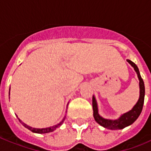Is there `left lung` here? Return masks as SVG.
<instances>
[{"label":"left lung","mask_w":151,"mask_h":151,"mask_svg":"<svg viewBox=\"0 0 151 151\" xmlns=\"http://www.w3.org/2000/svg\"><path fill=\"white\" fill-rule=\"evenodd\" d=\"M127 62L134 68V71L136 72L137 76H138V80H139V98H138L135 105L132 107V109L122 114L116 119H105L101 116L99 114V113H98V106H97V102L96 101L95 97L93 95V98H92V106H93V111H94L93 115H94V119L101 126L106 128V129H110V130L122 129L124 128L129 126V125H132L138 118L141 111H142V108H143L145 95V83H144L143 79L141 78V75H140L139 69H138V66L135 65V63H134L130 60H127Z\"/></svg>","instance_id":"obj_1"}]
</instances>
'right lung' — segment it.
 <instances>
[{"instance_id":"add662e5","label":"right lung","mask_w":151,"mask_h":151,"mask_svg":"<svg viewBox=\"0 0 151 151\" xmlns=\"http://www.w3.org/2000/svg\"><path fill=\"white\" fill-rule=\"evenodd\" d=\"M9 91H10V90H9ZM9 97H10V91H9ZM9 98H10V97H9ZM65 117H66V116H64V118L63 119L62 121H61V122H60V123L57 124V125H53V126H50V127L44 128V129H37V128L31 127V126H29V125H26V123H24V122H22V120H21L20 119H19L18 117H17V118H18L19 121V122H20L21 123H22V125H23L24 127H26V129H29V130L32 131V132L38 133V134H45V133L52 132H54V131L55 130V129H57V128L59 127V126H60V125L63 124V122L64 119H65Z\"/></svg>"}]
</instances>
